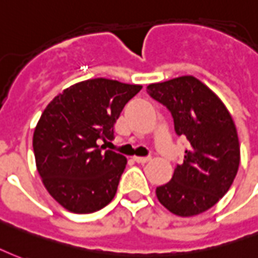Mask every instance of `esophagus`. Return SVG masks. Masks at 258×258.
Segmentation results:
<instances>
[{
	"instance_id": "1",
	"label": "esophagus",
	"mask_w": 258,
	"mask_h": 258,
	"mask_svg": "<svg viewBox=\"0 0 258 258\" xmlns=\"http://www.w3.org/2000/svg\"><path fill=\"white\" fill-rule=\"evenodd\" d=\"M134 160L138 164H146V163H149V161H150L152 158H150V157H134Z\"/></svg>"
}]
</instances>
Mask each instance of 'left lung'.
<instances>
[{
  "label": "left lung",
  "mask_w": 258,
  "mask_h": 258,
  "mask_svg": "<svg viewBox=\"0 0 258 258\" xmlns=\"http://www.w3.org/2000/svg\"><path fill=\"white\" fill-rule=\"evenodd\" d=\"M148 93L167 106L176 134L188 141L183 164L156 188L158 201L177 216L200 215L228 191L238 172L241 152L234 120L220 98L194 76L152 83Z\"/></svg>",
  "instance_id": "1"
}]
</instances>
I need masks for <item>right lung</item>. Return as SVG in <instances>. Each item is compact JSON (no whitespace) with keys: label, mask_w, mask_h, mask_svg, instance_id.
<instances>
[{"label":"right lung","mask_w":258,"mask_h":258,"mask_svg":"<svg viewBox=\"0 0 258 258\" xmlns=\"http://www.w3.org/2000/svg\"><path fill=\"white\" fill-rule=\"evenodd\" d=\"M141 85L97 78L79 82L56 95L38 121L32 148L42 182L61 207L93 213L117 191L127 158L104 150L124 105Z\"/></svg>","instance_id":"1"}]
</instances>
